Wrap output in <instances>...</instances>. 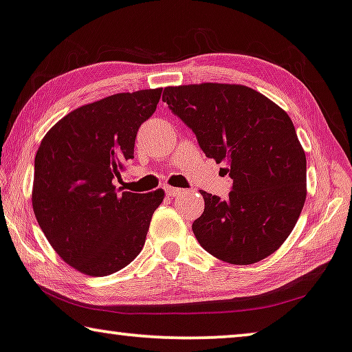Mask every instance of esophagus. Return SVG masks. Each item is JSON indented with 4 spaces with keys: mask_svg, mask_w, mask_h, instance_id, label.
Segmentation results:
<instances>
[{
    "mask_svg": "<svg viewBox=\"0 0 352 352\" xmlns=\"http://www.w3.org/2000/svg\"><path fill=\"white\" fill-rule=\"evenodd\" d=\"M164 191H166V196L169 197H175L178 194L183 192V190H180V188H174V186H166Z\"/></svg>",
    "mask_w": 352,
    "mask_h": 352,
    "instance_id": "34e87169",
    "label": "esophagus"
}]
</instances>
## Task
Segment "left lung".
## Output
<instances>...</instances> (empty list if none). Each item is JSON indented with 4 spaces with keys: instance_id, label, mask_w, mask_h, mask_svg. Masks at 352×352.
<instances>
[{
    "instance_id": "left-lung-1",
    "label": "left lung",
    "mask_w": 352,
    "mask_h": 352,
    "mask_svg": "<svg viewBox=\"0 0 352 352\" xmlns=\"http://www.w3.org/2000/svg\"><path fill=\"white\" fill-rule=\"evenodd\" d=\"M162 101L190 128L207 158L232 178L226 199L201 191L197 242L235 265L259 262L280 248L307 197V158L289 115L243 85L167 87Z\"/></svg>"
}]
</instances>
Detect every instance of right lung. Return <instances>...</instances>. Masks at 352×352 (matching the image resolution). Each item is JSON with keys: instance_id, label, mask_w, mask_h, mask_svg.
Segmentation results:
<instances>
[{"instance_id": "1", "label": "right lung", "mask_w": 352, "mask_h": 352, "mask_svg": "<svg viewBox=\"0 0 352 352\" xmlns=\"http://www.w3.org/2000/svg\"><path fill=\"white\" fill-rule=\"evenodd\" d=\"M161 88L118 93L61 118L34 158L33 210L61 259L82 274L106 276L134 261L145 243L162 190L120 192L140 124L155 113Z\"/></svg>"}]
</instances>
